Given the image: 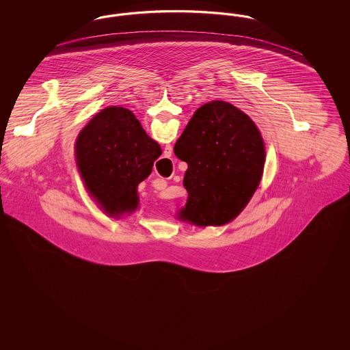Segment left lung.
<instances>
[{
  "instance_id": "8db88e82",
  "label": "left lung",
  "mask_w": 350,
  "mask_h": 350,
  "mask_svg": "<svg viewBox=\"0 0 350 350\" xmlns=\"http://www.w3.org/2000/svg\"><path fill=\"white\" fill-rule=\"evenodd\" d=\"M187 164V200L177 219L197 227H221L247 207L261 183L267 147L256 123L226 100L202 105L174 146Z\"/></svg>"
}]
</instances>
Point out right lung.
Masks as SVG:
<instances>
[{"instance_id":"1","label":"right lung","mask_w":350,"mask_h":350,"mask_svg":"<svg viewBox=\"0 0 350 350\" xmlns=\"http://www.w3.org/2000/svg\"><path fill=\"white\" fill-rule=\"evenodd\" d=\"M161 154L133 111L109 106L92 118L75 143V161L85 190L107 217L139 208L137 186Z\"/></svg>"}]
</instances>
